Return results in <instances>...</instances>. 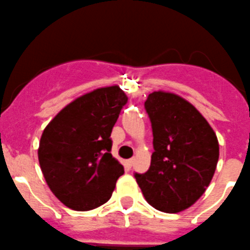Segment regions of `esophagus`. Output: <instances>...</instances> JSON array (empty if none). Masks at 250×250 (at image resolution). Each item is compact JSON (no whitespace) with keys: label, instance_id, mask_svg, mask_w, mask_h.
Returning <instances> with one entry per match:
<instances>
[{"label":"esophagus","instance_id":"obj_1","mask_svg":"<svg viewBox=\"0 0 250 250\" xmlns=\"http://www.w3.org/2000/svg\"><path fill=\"white\" fill-rule=\"evenodd\" d=\"M134 162H135V159L134 158H130V159H126V161H125V165L127 166V167H131L132 165H134Z\"/></svg>","mask_w":250,"mask_h":250}]
</instances>
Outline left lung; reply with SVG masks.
I'll list each match as a JSON object with an SVG mask.
<instances>
[{
  "label": "left lung",
  "instance_id": "left-lung-1",
  "mask_svg": "<svg viewBox=\"0 0 250 250\" xmlns=\"http://www.w3.org/2000/svg\"><path fill=\"white\" fill-rule=\"evenodd\" d=\"M145 108L154 151L148 170L135 178L149 205L162 212H182L212 180L220 156L217 136L200 111L175 93L153 92Z\"/></svg>",
  "mask_w": 250,
  "mask_h": 250
}]
</instances>
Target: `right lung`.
<instances>
[{
    "label": "right lung",
    "mask_w": 250,
    "mask_h": 250,
    "mask_svg": "<svg viewBox=\"0 0 250 250\" xmlns=\"http://www.w3.org/2000/svg\"><path fill=\"white\" fill-rule=\"evenodd\" d=\"M127 102L119 85L78 97L40 137L38 158L47 187L65 206L93 210L110 199L124 167L111 156L110 134Z\"/></svg>",
    "instance_id": "1"
}]
</instances>
